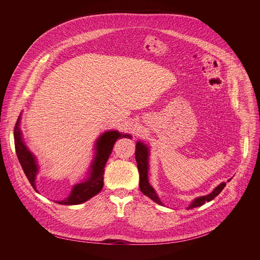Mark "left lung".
<instances>
[{"label":"left lung","instance_id":"1","mask_svg":"<svg viewBox=\"0 0 260 260\" xmlns=\"http://www.w3.org/2000/svg\"><path fill=\"white\" fill-rule=\"evenodd\" d=\"M136 159H137V165H138V169H139V174H140V190L144 195L148 196L149 199L154 201L155 203L159 204V205H162V203L160 202L159 198L157 196L155 193L154 188L151 186L148 182V147L142 143V142H138L136 145ZM230 181V180H229ZM225 186V183L222 182L220 183L214 191H212L210 194L205 195V196H201V198L195 199L190 206L187 207V209H192L195 207H200L204 205L206 202H210L214 200L219 193L223 190V187Z\"/></svg>","mask_w":260,"mask_h":260}]
</instances>
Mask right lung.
<instances>
[{
  "instance_id": "right-lung-1",
  "label": "right lung",
  "mask_w": 260,
  "mask_h": 260,
  "mask_svg": "<svg viewBox=\"0 0 260 260\" xmlns=\"http://www.w3.org/2000/svg\"><path fill=\"white\" fill-rule=\"evenodd\" d=\"M20 116L18 117L16 125L14 128V139H15V149L18 157V160L21 165V168L28 178L30 184L36 187V176L38 174V165L35 156L32 155L22 141L21 131L19 128ZM121 138H130L129 135H122V133L114 131H106L102 135L95 143V156L91 164V169L89 171V178L84 182L78 183L73 187V191L68 198L64 201L57 202L61 205H78V204L84 203L94 195L101 192L104 185V168L109 155L112 154L113 147L116 141Z\"/></svg>"
}]
</instances>
